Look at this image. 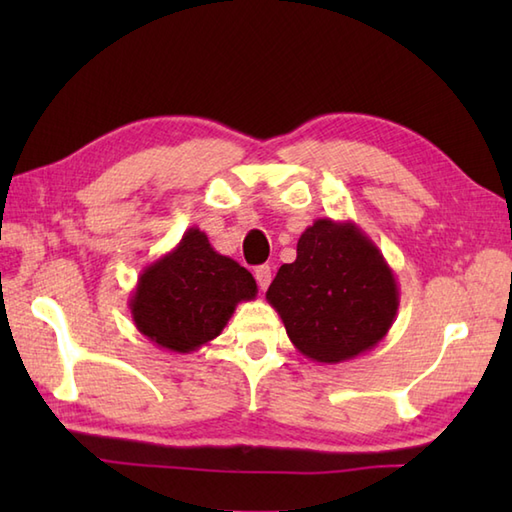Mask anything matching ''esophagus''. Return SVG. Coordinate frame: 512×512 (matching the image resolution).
I'll return each instance as SVG.
<instances>
[{
    "instance_id": "1",
    "label": "esophagus",
    "mask_w": 512,
    "mask_h": 512,
    "mask_svg": "<svg viewBox=\"0 0 512 512\" xmlns=\"http://www.w3.org/2000/svg\"><path fill=\"white\" fill-rule=\"evenodd\" d=\"M255 279H257L259 288L266 290V288L270 286V281H273V270H270V266H268V264H264V266H257V268H255Z\"/></svg>"
}]
</instances>
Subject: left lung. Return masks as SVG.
<instances>
[{
  "mask_svg": "<svg viewBox=\"0 0 512 512\" xmlns=\"http://www.w3.org/2000/svg\"><path fill=\"white\" fill-rule=\"evenodd\" d=\"M266 299L297 350L343 363L385 339L400 306L394 270L354 222L319 217L301 233L297 259L277 270Z\"/></svg>",
  "mask_w": 512,
  "mask_h": 512,
  "instance_id": "obj_1",
  "label": "left lung"
}]
</instances>
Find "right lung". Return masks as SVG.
Masks as SVG:
<instances>
[{"instance_id": "right-lung-1", "label": "right lung", "mask_w": 512, "mask_h": 512, "mask_svg": "<svg viewBox=\"0 0 512 512\" xmlns=\"http://www.w3.org/2000/svg\"><path fill=\"white\" fill-rule=\"evenodd\" d=\"M257 297L253 275L220 255L198 226L138 277L129 310L140 334L162 350L191 354L213 341L237 303Z\"/></svg>"}]
</instances>
